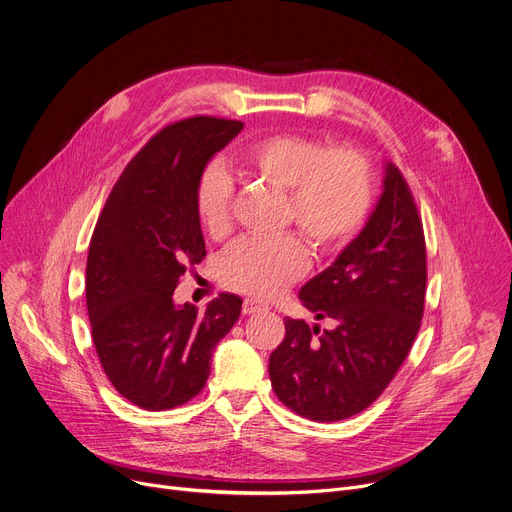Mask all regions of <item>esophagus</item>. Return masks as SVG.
<instances>
[{
    "label": "esophagus",
    "instance_id": "1",
    "mask_svg": "<svg viewBox=\"0 0 512 512\" xmlns=\"http://www.w3.org/2000/svg\"><path fill=\"white\" fill-rule=\"evenodd\" d=\"M242 310H244V314H256V312H264V310H268V306H266V304H262V302H258V299L248 297V299H244V306H242Z\"/></svg>",
    "mask_w": 512,
    "mask_h": 512
}]
</instances>
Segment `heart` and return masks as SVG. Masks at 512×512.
<instances>
[{
    "mask_svg": "<svg viewBox=\"0 0 512 512\" xmlns=\"http://www.w3.org/2000/svg\"><path fill=\"white\" fill-rule=\"evenodd\" d=\"M248 175L285 192L283 223L295 225L316 252H333L359 231L372 202V171L355 148L324 144L302 134H273L248 144L237 159ZM233 182L221 165H208L196 182L194 208L202 229L225 239L233 229ZM308 268V250L295 235L248 237L221 258L225 287L268 299Z\"/></svg>",
    "mask_w": 512,
    "mask_h": 512,
    "instance_id": "heart-1",
    "label": "heart"
}]
</instances>
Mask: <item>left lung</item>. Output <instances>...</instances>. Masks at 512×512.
<instances>
[{"instance_id": "1", "label": "left lung", "mask_w": 512, "mask_h": 512, "mask_svg": "<svg viewBox=\"0 0 512 512\" xmlns=\"http://www.w3.org/2000/svg\"><path fill=\"white\" fill-rule=\"evenodd\" d=\"M426 239L403 173L384 167L366 227L299 299L316 320H285L268 374L279 401L312 422H341L370 407L399 372L426 299Z\"/></svg>"}]
</instances>
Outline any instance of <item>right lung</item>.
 <instances>
[{"label": "right lung", "instance_id": "right-lung-1", "mask_svg": "<svg viewBox=\"0 0 512 512\" xmlns=\"http://www.w3.org/2000/svg\"><path fill=\"white\" fill-rule=\"evenodd\" d=\"M244 124L196 115L150 138L113 186L86 260V308L101 366L115 390L146 411L194 399L210 355L242 314L221 293L198 314L173 304L186 268L204 260L194 208L200 173Z\"/></svg>", "mask_w": 512, "mask_h": 512}]
</instances>
